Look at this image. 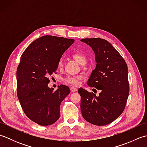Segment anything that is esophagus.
I'll use <instances>...</instances> for the list:
<instances>
[{"instance_id":"esophagus-1","label":"esophagus","mask_w":147,"mask_h":147,"mask_svg":"<svg viewBox=\"0 0 147 147\" xmlns=\"http://www.w3.org/2000/svg\"><path fill=\"white\" fill-rule=\"evenodd\" d=\"M70 90L71 92H77L78 90H77V88H74V87H71V88H70Z\"/></svg>"}]
</instances>
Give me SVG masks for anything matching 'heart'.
Returning a JSON list of instances; mask_svg holds the SVG:
<instances>
[{"label": "heart", "instance_id": "b5f03b06", "mask_svg": "<svg viewBox=\"0 0 147 147\" xmlns=\"http://www.w3.org/2000/svg\"><path fill=\"white\" fill-rule=\"evenodd\" d=\"M73 57L74 59V60L80 65H83L86 63V55L82 52L74 53L73 55ZM57 65L59 67H62V65H63V61H62V59H59ZM83 76L82 75H69L65 78L64 79V82L71 85L78 86L80 85L81 81L83 80Z\"/></svg>", "mask_w": 147, "mask_h": 147}]
</instances>
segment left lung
Returning a JSON list of instances; mask_svg holds the SVG:
<instances>
[{"instance_id": "left-lung-1", "label": "left lung", "mask_w": 147, "mask_h": 147, "mask_svg": "<svg viewBox=\"0 0 147 147\" xmlns=\"http://www.w3.org/2000/svg\"><path fill=\"white\" fill-rule=\"evenodd\" d=\"M81 41L91 47L96 62L87 84L101 90L96 96L93 92L79 88L82 114L90 123L107 125L116 119L126 107L129 92L127 64L107 40L95 38Z\"/></svg>"}]
</instances>
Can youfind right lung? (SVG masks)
I'll return each instance as SVG.
<instances>
[{"label":"right lung","mask_w":147,"mask_h":147,"mask_svg":"<svg viewBox=\"0 0 147 147\" xmlns=\"http://www.w3.org/2000/svg\"><path fill=\"white\" fill-rule=\"evenodd\" d=\"M74 42L63 37L43 36L21 55L16 72L18 97L26 116L40 126L51 125L59 119L61 102L70 93L67 86L61 85L54 91L48 84L59 59Z\"/></svg>","instance_id":"1"}]
</instances>
